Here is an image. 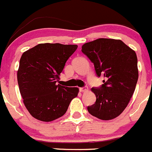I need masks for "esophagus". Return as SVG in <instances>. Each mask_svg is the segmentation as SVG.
Returning <instances> with one entry per match:
<instances>
[{
	"label": "esophagus",
	"instance_id": "1",
	"mask_svg": "<svg viewBox=\"0 0 152 152\" xmlns=\"http://www.w3.org/2000/svg\"><path fill=\"white\" fill-rule=\"evenodd\" d=\"M87 91H88V88H86V87L80 88V91H81V92H86Z\"/></svg>",
	"mask_w": 152,
	"mask_h": 152
}]
</instances>
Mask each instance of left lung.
<instances>
[{
    "label": "left lung",
    "instance_id": "8db88e82",
    "mask_svg": "<svg viewBox=\"0 0 152 152\" xmlns=\"http://www.w3.org/2000/svg\"><path fill=\"white\" fill-rule=\"evenodd\" d=\"M81 51L94 63L97 77L105 78L100 88L91 89L96 100L88 112L102 120L117 117L129 103L139 78L135 51L121 40L103 38L84 44Z\"/></svg>",
    "mask_w": 152,
    "mask_h": 152
}]
</instances>
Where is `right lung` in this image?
Returning a JSON list of instances; mask_svg holds the SVG:
<instances>
[{
	"label": "right lung",
	"mask_w": 152,
	"mask_h": 152,
	"mask_svg": "<svg viewBox=\"0 0 152 152\" xmlns=\"http://www.w3.org/2000/svg\"><path fill=\"white\" fill-rule=\"evenodd\" d=\"M77 48V45L42 43L23 53L17 81L24 105L35 119L51 122L61 117L77 96V88L56 84Z\"/></svg>",
	"instance_id": "add662e5"
}]
</instances>
